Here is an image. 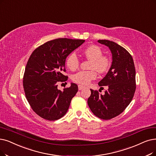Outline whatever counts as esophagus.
Segmentation results:
<instances>
[{
    "mask_svg": "<svg viewBox=\"0 0 156 156\" xmlns=\"http://www.w3.org/2000/svg\"><path fill=\"white\" fill-rule=\"evenodd\" d=\"M84 88V87L83 86H81V85H79V86H78V89H79V90H83Z\"/></svg>",
    "mask_w": 156,
    "mask_h": 156,
    "instance_id": "1",
    "label": "esophagus"
}]
</instances>
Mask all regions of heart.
Wrapping results in <instances>:
<instances>
[{
  "mask_svg": "<svg viewBox=\"0 0 156 156\" xmlns=\"http://www.w3.org/2000/svg\"><path fill=\"white\" fill-rule=\"evenodd\" d=\"M83 54L87 59L90 60L89 68L92 70L80 71L73 75L72 79L74 83L87 86L92 80L96 79L97 72L95 70L99 73H104L109 69L110 59L106 55H102V50L96 45H91L84 48L83 51ZM79 59L76 53L72 52L68 55L66 65L70 70H77L79 66Z\"/></svg>",
  "mask_w": 156,
  "mask_h": 156,
  "instance_id": "obj_1",
  "label": "heart"
}]
</instances>
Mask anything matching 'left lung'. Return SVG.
Here are the masks:
<instances>
[{
	"instance_id": "1",
	"label": "left lung",
	"mask_w": 156,
	"mask_h": 156,
	"mask_svg": "<svg viewBox=\"0 0 156 156\" xmlns=\"http://www.w3.org/2000/svg\"><path fill=\"white\" fill-rule=\"evenodd\" d=\"M98 42L109 47L113 61L106 76L98 83L101 88L108 89L104 95L90 89L88 104L96 116L109 120L121 114L131 102L136 90V70L133 57L126 49L107 40Z\"/></svg>"
}]
</instances>
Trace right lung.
<instances>
[{"label": "right lung", "instance_id": "obj_1", "mask_svg": "<svg viewBox=\"0 0 156 156\" xmlns=\"http://www.w3.org/2000/svg\"><path fill=\"white\" fill-rule=\"evenodd\" d=\"M84 41L55 39L40 45L31 54L25 69L23 86L31 108L40 117L54 121L66 113L78 86L71 83L69 88L61 91L58 84L68 79L64 75L66 57Z\"/></svg>", "mask_w": 156, "mask_h": 156}]
</instances>
